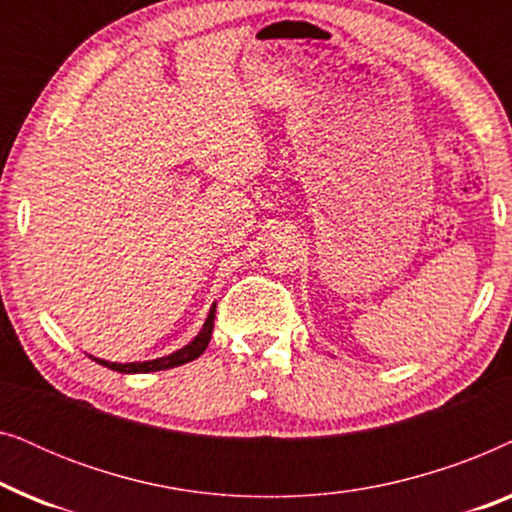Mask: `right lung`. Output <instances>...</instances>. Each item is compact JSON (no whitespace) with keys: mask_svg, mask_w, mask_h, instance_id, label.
<instances>
[{"mask_svg":"<svg viewBox=\"0 0 512 512\" xmlns=\"http://www.w3.org/2000/svg\"><path fill=\"white\" fill-rule=\"evenodd\" d=\"M214 314H216V305H212V310H209V314H207L205 326H202V331L198 335H195V340L188 342L186 347H181L179 352L163 356V359H153V361H144V363H111V361L95 359V356H90V359H95L100 366L109 368V370H118V373H151V370H167V368L181 366V363L198 359V356L207 349L209 340H212V331H214Z\"/></svg>","mask_w":512,"mask_h":512,"instance_id":"1","label":"right lung"}]
</instances>
